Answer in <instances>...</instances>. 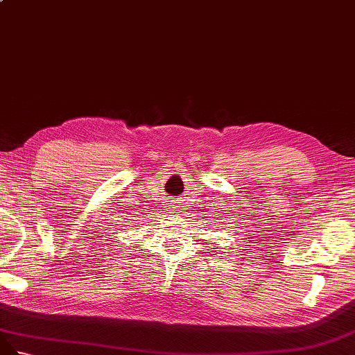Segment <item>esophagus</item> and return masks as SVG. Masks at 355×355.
<instances>
[{
    "label": "esophagus",
    "instance_id": "esophagus-1",
    "mask_svg": "<svg viewBox=\"0 0 355 355\" xmlns=\"http://www.w3.org/2000/svg\"><path fill=\"white\" fill-rule=\"evenodd\" d=\"M178 211H180V209H178V205H177V204H175V205H171V207H169V212H171V214H174V216H175Z\"/></svg>",
    "mask_w": 355,
    "mask_h": 355
}]
</instances>
